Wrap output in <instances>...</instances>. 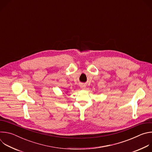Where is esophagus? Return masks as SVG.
<instances>
[{"label": "esophagus", "mask_w": 152, "mask_h": 152, "mask_svg": "<svg viewBox=\"0 0 152 152\" xmlns=\"http://www.w3.org/2000/svg\"><path fill=\"white\" fill-rule=\"evenodd\" d=\"M80 88H82V89H84L85 87H86V85H85V84H83V83H82V84H80Z\"/></svg>", "instance_id": "34e87169"}]
</instances>
